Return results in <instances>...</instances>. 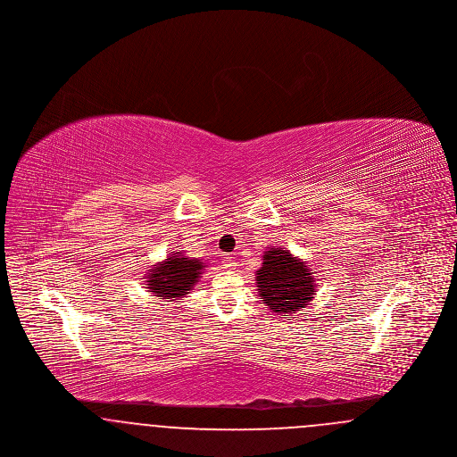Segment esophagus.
Masks as SVG:
<instances>
[{
  "instance_id": "1",
  "label": "esophagus",
  "mask_w": 457,
  "mask_h": 457,
  "mask_svg": "<svg viewBox=\"0 0 457 457\" xmlns=\"http://www.w3.org/2000/svg\"><path fill=\"white\" fill-rule=\"evenodd\" d=\"M235 265H237V262H235V257L233 255H229V253H226V255H222V267L224 269H235Z\"/></svg>"
}]
</instances>
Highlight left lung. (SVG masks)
<instances>
[{
  "label": "left lung",
  "instance_id": "8db88e82",
  "mask_svg": "<svg viewBox=\"0 0 457 457\" xmlns=\"http://www.w3.org/2000/svg\"><path fill=\"white\" fill-rule=\"evenodd\" d=\"M312 274L303 262L291 257L289 252L270 248L257 270L262 302L276 313H295L304 308L313 296Z\"/></svg>",
  "mask_w": 457,
  "mask_h": 457
}]
</instances>
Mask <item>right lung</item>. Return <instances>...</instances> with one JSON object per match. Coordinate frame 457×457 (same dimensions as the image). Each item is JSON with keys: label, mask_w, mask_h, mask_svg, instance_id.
I'll return each mask as SVG.
<instances>
[{"label": "right lung", "mask_w": 457, "mask_h": 457, "mask_svg": "<svg viewBox=\"0 0 457 457\" xmlns=\"http://www.w3.org/2000/svg\"><path fill=\"white\" fill-rule=\"evenodd\" d=\"M204 265L194 259H185L179 252L159 263L149 276V289L161 300L181 298L196 283Z\"/></svg>", "instance_id": "right-lung-1"}]
</instances>
